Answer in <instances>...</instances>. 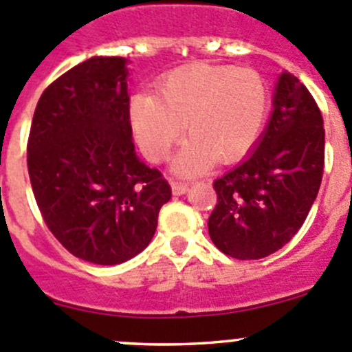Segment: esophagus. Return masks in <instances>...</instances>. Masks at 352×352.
<instances>
[{"label":"esophagus","mask_w":352,"mask_h":352,"mask_svg":"<svg viewBox=\"0 0 352 352\" xmlns=\"http://www.w3.org/2000/svg\"><path fill=\"white\" fill-rule=\"evenodd\" d=\"M173 193L174 195H185L188 192V183H182V182H173Z\"/></svg>","instance_id":"34e87169"}]
</instances>
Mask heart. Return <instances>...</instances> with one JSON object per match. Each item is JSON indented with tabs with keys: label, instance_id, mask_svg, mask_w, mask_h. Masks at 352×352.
Segmentation results:
<instances>
[{
	"label": "heart",
	"instance_id": "heart-1",
	"mask_svg": "<svg viewBox=\"0 0 352 352\" xmlns=\"http://www.w3.org/2000/svg\"><path fill=\"white\" fill-rule=\"evenodd\" d=\"M270 95L252 69L190 63L159 82L155 95L140 93L129 103V120L140 148L162 160L179 140L188 142L174 159V170L200 174L214 162L230 164L256 143L267 113Z\"/></svg>",
	"mask_w": 352,
	"mask_h": 352
}]
</instances>
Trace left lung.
I'll return each mask as SVG.
<instances>
[{"label":"left lung","mask_w":352,"mask_h":352,"mask_svg":"<svg viewBox=\"0 0 352 352\" xmlns=\"http://www.w3.org/2000/svg\"><path fill=\"white\" fill-rule=\"evenodd\" d=\"M323 166V117L306 86L285 70L259 142L214 182L217 204L207 223L214 245L240 261L282 249L309 214Z\"/></svg>","instance_id":"1"}]
</instances>
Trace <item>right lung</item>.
<instances>
[{
    "instance_id": "1",
    "label": "right lung",
    "mask_w": 352,
    "mask_h": 352,
    "mask_svg": "<svg viewBox=\"0 0 352 352\" xmlns=\"http://www.w3.org/2000/svg\"><path fill=\"white\" fill-rule=\"evenodd\" d=\"M122 56H93L43 91L28 169L46 226L72 256L113 266L142 252L170 186L136 157L129 72Z\"/></svg>"
}]
</instances>
